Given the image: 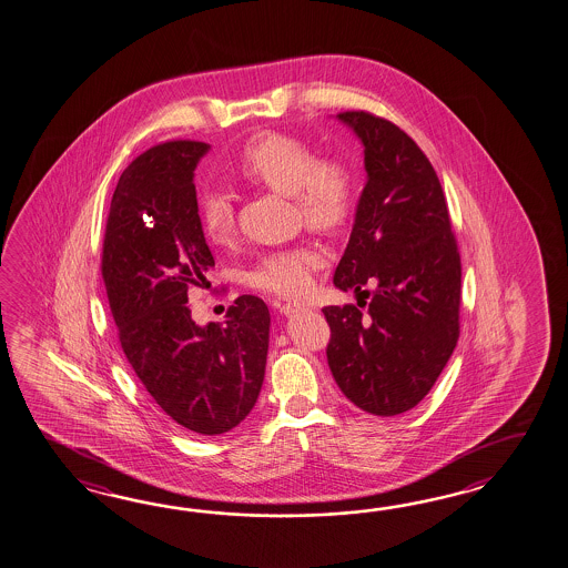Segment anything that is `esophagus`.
I'll return each instance as SVG.
<instances>
[{"label":"esophagus","mask_w":568,"mask_h":568,"mask_svg":"<svg viewBox=\"0 0 568 568\" xmlns=\"http://www.w3.org/2000/svg\"><path fill=\"white\" fill-rule=\"evenodd\" d=\"M304 310H310V305L302 304V302H287V304L281 305V314H285V316L304 312Z\"/></svg>","instance_id":"1"}]
</instances>
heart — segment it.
<instances>
[{
	"instance_id": "heart-1",
	"label": "heart",
	"mask_w": 568,
	"mask_h": 568,
	"mask_svg": "<svg viewBox=\"0 0 568 568\" xmlns=\"http://www.w3.org/2000/svg\"><path fill=\"white\" fill-rule=\"evenodd\" d=\"M232 172L250 184L290 194L305 222L318 230H338L355 207V176L343 160L316 158L304 139L285 133H264L250 139L235 155ZM199 222L211 244L225 246L235 232L234 205L222 191L199 194ZM324 264L316 246L271 250L244 273L252 290L297 297L310 291L314 273Z\"/></svg>"
}]
</instances>
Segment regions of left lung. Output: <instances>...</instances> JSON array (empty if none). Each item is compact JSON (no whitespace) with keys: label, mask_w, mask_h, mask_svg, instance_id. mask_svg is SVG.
I'll list each match as a JSON object with an SVG mask.
<instances>
[{"label":"left lung","mask_w":568,"mask_h":568,"mask_svg":"<svg viewBox=\"0 0 568 568\" xmlns=\"http://www.w3.org/2000/svg\"><path fill=\"white\" fill-rule=\"evenodd\" d=\"M336 116L365 145L367 184L334 285L373 297L322 310L326 357L361 410L402 415L429 394L459 338L456 234L437 172L400 126L367 111Z\"/></svg>","instance_id":"obj_1"}]
</instances>
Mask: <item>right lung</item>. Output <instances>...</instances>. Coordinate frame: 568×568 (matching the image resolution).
Here are the masks:
<instances>
[{"label": "right lung", "mask_w": 568, "mask_h": 568, "mask_svg": "<svg viewBox=\"0 0 568 568\" xmlns=\"http://www.w3.org/2000/svg\"><path fill=\"white\" fill-rule=\"evenodd\" d=\"M203 141L176 139L138 155L112 194L102 281L116 336L153 402L199 437L237 427L263 387L268 307L240 295L225 324L199 326L189 291L215 261L199 222L194 168Z\"/></svg>", "instance_id": "1"}]
</instances>
